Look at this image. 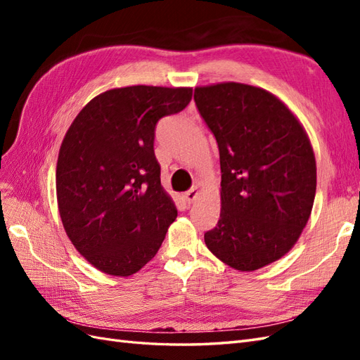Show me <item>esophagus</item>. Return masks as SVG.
<instances>
[{"label":"esophagus","instance_id":"esophagus-1","mask_svg":"<svg viewBox=\"0 0 360 360\" xmlns=\"http://www.w3.org/2000/svg\"><path fill=\"white\" fill-rule=\"evenodd\" d=\"M198 197V188H192V189H189L188 192H184V195H183V198H184V201H186L188 204H191V202H193V200Z\"/></svg>","mask_w":360,"mask_h":360}]
</instances>
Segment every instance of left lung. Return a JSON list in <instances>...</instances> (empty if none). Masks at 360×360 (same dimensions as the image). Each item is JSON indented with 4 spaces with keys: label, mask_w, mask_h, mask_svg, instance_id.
Masks as SVG:
<instances>
[{
    "label": "left lung",
    "mask_w": 360,
    "mask_h": 360,
    "mask_svg": "<svg viewBox=\"0 0 360 360\" xmlns=\"http://www.w3.org/2000/svg\"><path fill=\"white\" fill-rule=\"evenodd\" d=\"M195 105L219 147L221 216L204 234L212 252L252 271L284 257L312 210L317 167L309 138L276 96L224 82L197 86Z\"/></svg>",
    "instance_id": "obj_1"
}]
</instances>
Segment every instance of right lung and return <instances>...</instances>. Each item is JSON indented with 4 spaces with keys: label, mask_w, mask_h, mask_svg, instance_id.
Here are the masks:
<instances>
[{
    "label": "right lung",
    "mask_w": 360,
    "mask_h": 360,
    "mask_svg": "<svg viewBox=\"0 0 360 360\" xmlns=\"http://www.w3.org/2000/svg\"><path fill=\"white\" fill-rule=\"evenodd\" d=\"M191 99L186 86L108 90L82 108L64 136L56 174L61 222L76 250L103 274H136L177 217L160 184L155 130Z\"/></svg>",
    "instance_id": "1"
}]
</instances>
